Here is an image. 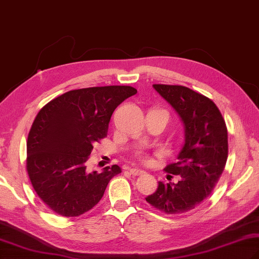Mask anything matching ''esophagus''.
Masks as SVG:
<instances>
[{"instance_id": "esophagus-1", "label": "esophagus", "mask_w": 259, "mask_h": 259, "mask_svg": "<svg viewBox=\"0 0 259 259\" xmlns=\"http://www.w3.org/2000/svg\"><path fill=\"white\" fill-rule=\"evenodd\" d=\"M129 171H130V174L134 175V176H140L144 173L143 170L138 169V168H131V169H129Z\"/></svg>"}]
</instances>
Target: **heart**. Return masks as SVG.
<instances>
[{"mask_svg":"<svg viewBox=\"0 0 259 259\" xmlns=\"http://www.w3.org/2000/svg\"><path fill=\"white\" fill-rule=\"evenodd\" d=\"M165 114H166V112H165ZM139 161H140L144 165H150V164H152V162H153V161H152V158L149 155H145V154H140V155H139Z\"/></svg>","mask_w":259,"mask_h":259,"instance_id":"heart-1","label":"heart"}]
</instances>
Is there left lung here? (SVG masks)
<instances>
[{
	"instance_id": "1",
	"label": "left lung",
	"mask_w": 259,
	"mask_h": 259,
	"mask_svg": "<svg viewBox=\"0 0 259 259\" xmlns=\"http://www.w3.org/2000/svg\"><path fill=\"white\" fill-rule=\"evenodd\" d=\"M153 88L180 116L185 139L178 161L165 167L167 173L180 175V181L158 182L155 193L145 200L166 214H182L200 205L222 175L229 151L227 125L210 98L182 85Z\"/></svg>"
}]
</instances>
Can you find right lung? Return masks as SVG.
<instances>
[{"label":"right lung","mask_w":259,"mask_h":259,"mask_svg":"<svg viewBox=\"0 0 259 259\" xmlns=\"http://www.w3.org/2000/svg\"><path fill=\"white\" fill-rule=\"evenodd\" d=\"M137 94L131 86L66 92L38 112L27 139V173L38 197L57 214L78 217L94 208L118 165L86 170L93 144L107 136L112 112Z\"/></svg>","instance_id":"right-lung-1"}]
</instances>
